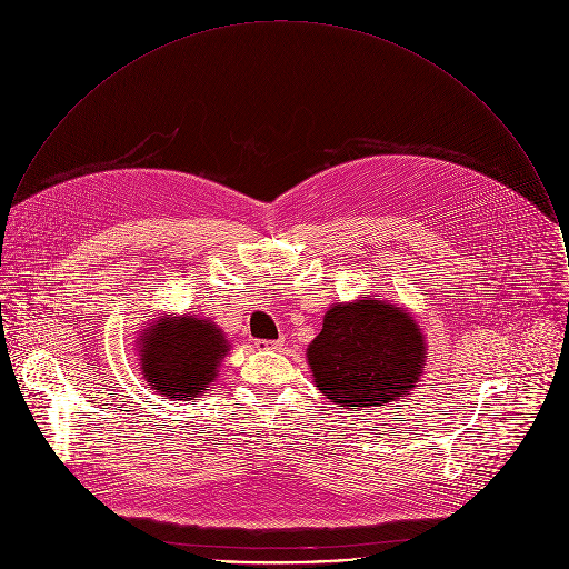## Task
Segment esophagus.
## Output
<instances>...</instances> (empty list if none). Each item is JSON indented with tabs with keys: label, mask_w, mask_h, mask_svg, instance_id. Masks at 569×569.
I'll return each instance as SVG.
<instances>
[{
	"label": "esophagus",
	"mask_w": 569,
	"mask_h": 569,
	"mask_svg": "<svg viewBox=\"0 0 569 569\" xmlns=\"http://www.w3.org/2000/svg\"><path fill=\"white\" fill-rule=\"evenodd\" d=\"M256 346H258V348H271V350H278V348H282V346H284V339H273V341H269V339H260V341H256Z\"/></svg>",
	"instance_id": "34e87169"
}]
</instances>
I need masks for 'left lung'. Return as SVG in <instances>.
I'll return each instance as SVG.
<instances>
[{
	"instance_id": "8db88e82",
	"label": "left lung",
	"mask_w": 569,
	"mask_h": 569,
	"mask_svg": "<svg viewBox=\"0 0 569 569\" xmlns=\"http://www.w3.org/2000/svg\"><path fill=\"white\" fill-rule=\"evenodd\" d=\"M316 386L332 406L357 413L392 403L420 377L425 339L401 307L381 300L337 302L307 350Z\"/></svg>"
}]
</instances>
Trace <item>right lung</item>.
I'll return each instance as SVG.
<instances>
[{
    "label": "right lung",
    "mask_w": 569,
    "mask_h": 569,
    "mask_svg": "<svg viewBox=\"0 0 569 569\" xmlns=\"http://www.w3.org/2000/svg\"><path fill=\"white\" fill-rule=\"evenodd\" d=\"M228 341L201 318L186 316L149 328L142 339V375L168 399L194 401L214 377Z\"/></svg>",
    "instance_id": "obj_1"
}]
</instances>
